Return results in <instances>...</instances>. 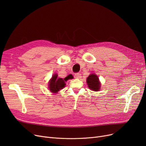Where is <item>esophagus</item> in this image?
<instances>
[{
	"mask_svg": "<svg viewBox=\"0 0 146 146\" xmlns=\"http://www.w3.org/2000/svg\"><path fill=\"white\" fill-rule=\"evenodd\" d=\"M74 78L77 79H80L81 78V74L80 73H76L74 74Z\"/></svg>",
	"mask_w": 146,
	"mask_h": 146,
	"instance_id": "esophagus-1",
	"label": "esophagus"
}]
</instances>
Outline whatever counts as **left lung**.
I'll use <instances>...</instances> for the list:
<instances>
[{
  "label": "left lung",
  "mask_w": 146,
  "mask_h": 146,
  "mask_svg": "<svg viewBox=\"0 0 146 146\" xmlns=\"http://www.w3.org/2000/svg\"><path fill=\"white\" fill-rule=\"evenodd\" d=\"M89 88L93 91H99L101 88V83L99 82L98 76L95 74H90L86 79Z\"/></svg>",
  "instance_id": "8db88e82"
}]
</instances>
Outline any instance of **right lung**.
Segmentation results:
<instances>
[{
	"label": "right lung",
	"instance_id": "right-lung-1",
	"mask_svg": "<svg viewBox=\"0 0 146 146\" xmlns=\"http://www.w3.org/2000/svg\"><path fill=\"white\" fill-rule=\"evenodd\" d=\"M57 76V74H54L48 84L49 90L51 92L54 94H57L60 90L62 89L65 87V82H67V80L68 79H72V76L70 74L67 76L64 79L62 78H59Z\"/></svg>",
	"mask_w": 146,
	"mask_h": 146
}]
</instances>
